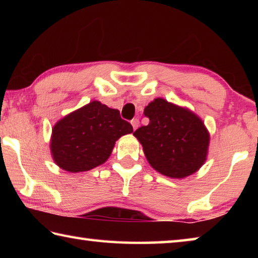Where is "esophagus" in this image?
<instances>
[{
  "label": "esophagus",
  "mask_w": 258,
  "mask_h": 258,
  "mask_svg": "<svg viewBox=\"0 0 258 258\" xmlns=\"http://www.w3.org/2000/svg\"><path fill=\"white\" fill-rule=\"evenodd\" d=\"M131 124H132V126H133V130H137L139 127V125H140L139 118H134V119L131 120Z\"/></svg>",
  "instance_id": "34e87169"
}]
</instances>
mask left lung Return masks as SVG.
<instances>
[{"mask_svg":"<svg viewBox=\"0 0 258 258\" xmlns=\"http://www.w3.org/2000/svg\"><path fill=\"white\" fill-rule=\"evenodd\" d=\"M149 124L133 135L142 145L148 163L172 178L198 171L208 155L209 132L203 119L185 107L156 98L145 108Z\"/></svg>","mask_w":258,"mask_h":258,"instance_id":"8db88e82","label":"left lung"}]
</instances>
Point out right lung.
<instances>
[{"instance_id":"add662e5","label":"right lung","mask_w":258,"mask_h":258,"mask_svg":"<svg viewBox=\"0 0 258 258\" xmlns=\"http://www.w3.org/2000/svg\"><path fill=\"white\" fill-rule=\"evenodd\" d=\"M133 132L117 109L91 101L56 121L50 150L54 163L71 173L90 171L106 163L117 140Z\"/></svg>"}]
</instances>
